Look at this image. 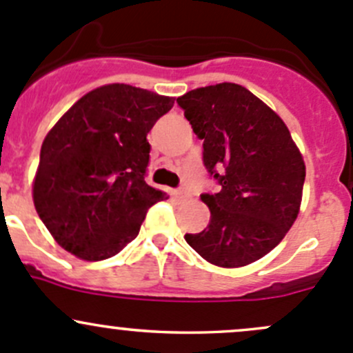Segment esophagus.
<instances>
[{"label":"esophagus","mask_w":353,"mask_h":353,"mask_svg":"<svg viewBox=\"0 0 353 353\" xmlns=\"http://www.w3.org/2000/svg\"><path fill=\"white\" fill-rule=\"evenodd\" d=\"M174 196H176L177 201H188L191 198V194L184 190H176L174 191Z\"/></svg>","instance_id":"34e87169"}]
</instances>
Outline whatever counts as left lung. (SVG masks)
I'll return each mask as SVG.
<instances>
[{
	"label": "left lung",
	"instance_id": "left-lung-1",
	"mask_svg": "<svg viewBox=\"0 0 353 353\" xmlns=\"http://www.w3.org/2000/svg\"><path fill=\"white\" fill-rule=\"evenodd\" d=\"M177 104L220 186L201 194L210 208L206 229L184 239L212 265H249L279 245L297 219L305 179L301 152L279 114L237 83L196 88Z\"/></svg>",
	"mask_w": 353,
	"mask_h": 353
}]
</instances>
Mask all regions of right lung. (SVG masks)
<instances>
[{"label": "right lung", "instance_id": "1", "mask_svg": "<svg viewBox=\"0 0 353 353\" xmlns=\"http://www.w3.org/2000/svg\"><path fill=\"white\" fill-rule=\"evenodd\" d=\"M172 97L124 83L88 92L42 141L34 205L56 243L85 261L117 254L165 193L145 183L148 131Z\"/></svg>", "mask_w": 353, "mask_h": 353}]
</instances>
